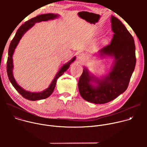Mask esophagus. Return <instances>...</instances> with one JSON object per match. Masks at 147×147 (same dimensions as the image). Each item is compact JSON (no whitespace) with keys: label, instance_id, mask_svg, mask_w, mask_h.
I'll list each match as a JSON object with an SVG mask.
<instances>
[{"label":"esophagus","instance_id":"1","mask_svg":"<svg viewBox=\"0 0 147 147\" xmlns=\"http://www.w3.org/2000/svg\"><path fill=\"white\" fill-rule=\"evenodd\" d=\"M85 60V56L83 53H79L77 55V61L80 63H81Z\"/></svg>","mask_w":147,"mask_h":147}]
</instances>
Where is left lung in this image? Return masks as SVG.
<instances>
[{"instance_id": "8db88e82", "label": "left lung", "mask_w": 147, "mask_h": 147, "mask_svg": "<svg viewBox=\"0 0 147 147\" xmlns=\"http://www.w3.org/2000/svg\"><path fill=\"white\" fill-rule=\"evenodd\" d=\"M112 30L114 32L109 45L102 48L101 56H111L115 61L109 73L102 79L91 76L84 68L78 81V90L86 100L96 103H108L127 90L134 70L136 57L134 38L120 21L111 17ZM95 81L97 86L90 82Z\"/></svg>"}]
</instances>
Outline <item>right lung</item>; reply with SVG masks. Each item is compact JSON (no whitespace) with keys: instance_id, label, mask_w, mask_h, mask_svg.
Wrapping results in <instances>:
<instances>
[{"instance_id":"1","label":"right lung","mask_w":147,"mask_h":147,"mask_svg":"<svg viewBox=\"0 0 147 147\" xmlns=\"http://www.w3.org/2000/svg\"><path fill=\"white\" fill-rule=\"evenodd\" d=\"M58 16L59 15L57 14H52V13L44 14L37 16L36 17L28 20L27 22H26L24 24H23L22 26H21L20 27V28L18 29L14 37L11 41V43L10 44L9 52H8L9 56L7 57V73L9 79L11 82L13 86L18 91V92L23 97L30 100H40V99H44L49 97L52 94L55 89L56 81L58 78L60 77L69 69L70 64L75 60L76 57H73L71 60H70L68 63H67L66 64L64 65L61 67V69L58 71V73L56 75L55 77L54 78V79L53 80L52 82H51V84L48 88H47L46 90L40 92H31L24 90L23 88L19 86L17 84V82L16 81L14 78V76L13 74V58H12L14 51L16 47L17 46L19 41L23 36V35L29 29H30L32 27H33L35 23L40 22L42 21L45 22V21L52 20L55 18H57Z\"/></svg>"}]
</instances>
